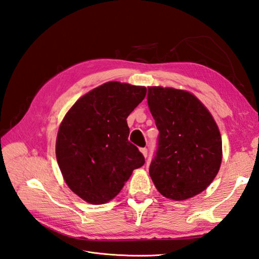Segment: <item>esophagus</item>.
<instances>
[{
	"label": "esophagus",
	"mask_w": 259,
	"mask_h": 259,
	"mask_svg": "<svg viewBox=\"0 0 259 259\" xmlns=\"http://www.w3.org/2000/svg\"><path fill=\"white\" fill-rule=\"evenodd\" d=\"M140 152H141L142 155H143L144 157H147V156H148V150L145 149V148H141V149H140Z\"/></svg>",
	"instance_id": "34e87169"
}]
</instances>
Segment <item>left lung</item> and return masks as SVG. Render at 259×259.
I'll return each mask as SVG.
<instances>
[{
  "instance_id": "left-lung-1",
  "label": "left lung",
  "mask_w": 259,
  "mask_h": 259,
  "mask_svg": "<svg viewBox=\"0 0 259 259\" xmlns=\"http://www.w3.org/2000/svg\"><path fill=\"white\" fill-rule=\"evenodd\" d=\"M147 99L160 131L150 176L162 196L187 200L207 189L220 169V130L208 108L190 92L149 86Z\"/></svg>"
}]
</instances>
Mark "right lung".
<instances>
[{
    "label": "right lung",
    "mask_w": 259,
    "mask_h": 259,
    "mask_svg": "<svg viewBox=\"0 0 259 259\" xmlns=\"http://www.w3.org/2000/svg\"><path fill=\"white\" fill-rule=\"evenodd\" d=\"M145 93L144 86L104 83L78 98L62 119L56 141L58 165L68 187L84 201H110L144 164L128 141L127 118Z\"/></svg>",
    "instance_id": "add662e5"
}]
</instances>
